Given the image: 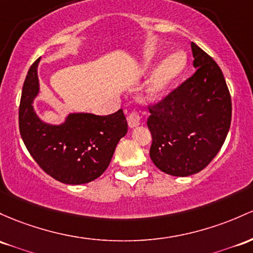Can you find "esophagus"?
<instances>
[{"instance_id":"obj_1","label":"esophagus","mask_w":253,"mask_h":253,"mask_svg":"<svg viewBox=\"0 0 253 253\" xmlns=\"http://www.w3.org/2000/svg\"><path fill=\"white\" fill-rule=\"evenodd\" d=\"M127 122H128V126L131 128H134V127L139 126L140 125V116L138 115L137 113H132L127 116Z\"/></svg>"}]
</instances>
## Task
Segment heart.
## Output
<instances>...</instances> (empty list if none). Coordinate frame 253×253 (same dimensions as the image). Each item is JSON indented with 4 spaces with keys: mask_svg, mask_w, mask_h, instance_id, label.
<instances>
[{
    "mask_svg": "<svg viewBox=\"0 0 253 253\" xmlns=\"http://www.w3.org/2000/svg\"><path fill=\"white\" fill-rule=\"evenodd\" d=\"M154 62L148 61L145 62V67H152ZM187 66V56L184 51H174L165 57L157 65L156 69L152 73L148 87L145 91L146 99L156 102L162 99L168 93L182 73L185 72Z\"/></svg>",
    "mask_w": 253,
    "mask_h": 253,
    "instance_id": "1",
    "label": "heart"
}]
</instances>
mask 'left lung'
Segmentation results:
<instances>
[{"label": "left lung", "instance_id": "1", "mask_svg": "<svg viewBox=\"0 0 253 253\" xmlns=\"http://www.w3.org/2000/svg\"><path fill=\"white\" fill-rule=\"evenodd\" d=\"M197 69L179 87L150 108L152 135L150 157L173 176L199 173L226 140L232 120V101L221 68L193 42Z\"/></svg>", "mask_w": 253, "mask_h": 253}]
</instances>
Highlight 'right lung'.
Returning a JSON list of instances; mask_svg holds the SVG:
<instances>
[{"instance_id": "right-lung-1", "label": "right lung", "mask_w": 253, "mask_h": 253, "mask_svg": "<svg viewBox=\"0 0 253 253\" xmlns=\"http://www.w3.org/2000/svg\"><path fill=\"white\" fill-rule=\"evenodd\" d=\"M40 59L30 67L19 108V128L25 146L40 167L57 181L82 185L93 181L109 166L116 145L127 133L122 109L108 116L69 113L52 125L41 120L33 108L40 95Z\"/></svg>"}]
</instances>
